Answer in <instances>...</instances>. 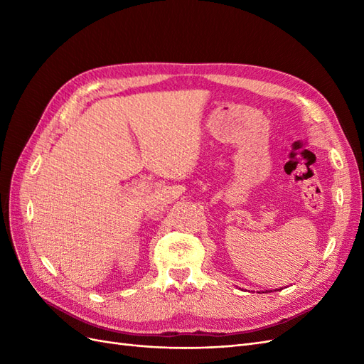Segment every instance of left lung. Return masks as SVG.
Listing matches in <instances>:
<instances>
[{
  "mask_svg": "<svg viewBox=\"0 0 364 364\" xmlns=\"http://www.w3.org/2000/svg\"><path fill=\"white\" fill-rule=\"evenodd\" d=\"M262 293H264V291H262Z\"/></svg>",
  "mask_w": 364,
  "mask_h": 364,
  "instance_id": "left-lung-1",
  "label": "left lung"
}]
</instances>
